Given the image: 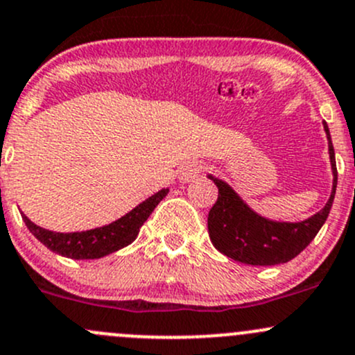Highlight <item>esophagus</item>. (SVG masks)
Here are the masks:
<instances>
[{"instance_id":"esophagus-1","label":"esophagus","mask_w":355,"mask_h":355,"mask_svg":"<svg viewBox=\"0 0 355 355\" xmlns=\"http://www.w3.org/2000/svg\"><path fill=\"white\" fill-rule=\"evenodd\" d=\"M200 170H202V166L200 164H185V166L180 168V171H178V178H180L182 182H191V180H196V178L199 177Z\"/></svg>"}]
</instances>
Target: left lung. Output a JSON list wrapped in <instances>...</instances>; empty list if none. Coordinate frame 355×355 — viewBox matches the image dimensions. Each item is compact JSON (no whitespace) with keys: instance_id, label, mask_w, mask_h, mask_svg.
Wrapping results in <instances>:
<instances>
[{"instance_id":"8db88e82","label":"left lung","mask_w":355,"mask_h":355,"mask_svg":"<svg viewBox=\"0 0 355 355\" xmlns=\"http://www.w3.org/2000/svg\"><path fill=\"white\" fill-rule=\"evenodd\" d=\"M328 139L333 187L328 202L311 218L297 223L273 221L250 209L244 199L220 178L207 175L218 187V200L207 216V232L213 245L225 256L252 266H275L288 263L311 244L330 214L336 192V163L330 130L323 123Z\"/></svg>"}]
</instances>
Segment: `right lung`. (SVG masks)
Listing matches in <instances>:
<instances>
[{
  "label": "right lung",
  "mask_w": 355,
  "mask_h": 355,
  "mask_svg": "<svg viewBox=\"0 0 355 355\" xmlns=\"http://www.w3.org/2000/svg\"><path fill=\"white\" fill-rule=\"evenodd\" d=\"M166 194L168 189H161L155 196L128 211L120 220L85 232H71V234L51 232L32 223L25 214L22 218L31 234L53 252L70 259H99L132 244L137 239L144 221L155 211L161 199L166 198Z\"/></svg>",
  "instance_id": "add662e5"
}]
</instances>
